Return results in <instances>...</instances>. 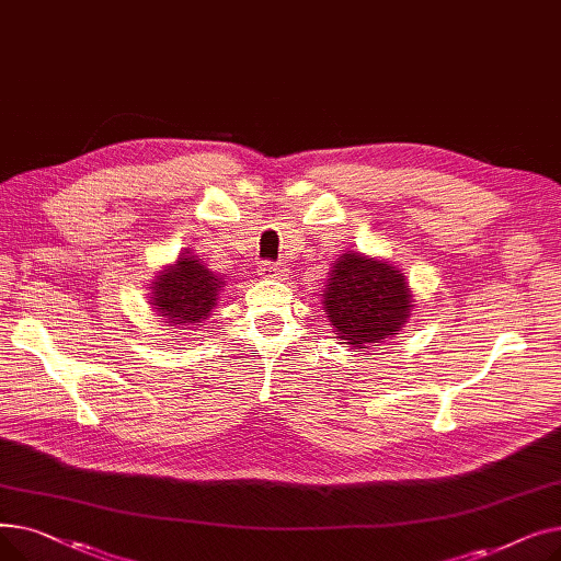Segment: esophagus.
I'll list each match as a JSON object with an SVG mask.
<instances>
[{
    "mask_svg": "<svg viewBox=\"0 0 561 561\" xmlns=\"http://www.w3.org/2000/svg\"><path fill=\"white\" fill-rule=\"evenodd\" d=\"M263 279H282V277H286V273H288V268L284 263H273V261H263L261 265H259V271H256Z\"/></svg>",
    "mask_w": 561,
    "mask_h": 561,
    "instance_id": "1",
    "label": "esophagus"
}]
</instances>
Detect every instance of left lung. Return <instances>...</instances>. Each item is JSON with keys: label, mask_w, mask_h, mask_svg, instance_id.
Listing matches in <instances>:
<instances>
[{"label": "left lung", "mask_w": 561, "mask_h": 561, "mask_svg": "<svg viewBox=\"0 0 561 561\" xmlns=\"http://www.w3.org/2000/svg\"><path fill=\"white\" fill-rule=\"evenodd\" d=\"M322 309L339 341L352 350L393 339L414 311V290L387 259L343 252L328 273Z\"/></svg>", "instance_id": "left-lung-1"}]
</instances>
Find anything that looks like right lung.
Masks as SVG:
<instances>
[{"label":"right lung","instance_id":"add662e5","mask_svg":"<svg viewBox=\"0 0 561 561\" xmlns=\"http://www.w3.org/2000/svg\"><path fill=\"white\" fill-rule=\"evenodd\" d=\"M225 290V275L206 268L191 250L165 263L150 284V305L170 332L193 330L209 320L218 296Z\"/></svg>","mask_w":561,"mask_h":561}]
</instances>
